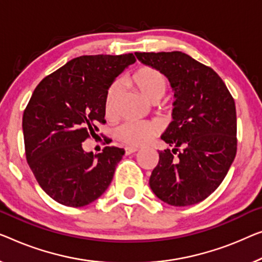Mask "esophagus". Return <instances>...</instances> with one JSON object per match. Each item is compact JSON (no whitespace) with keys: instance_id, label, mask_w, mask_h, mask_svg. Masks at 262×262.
I'll return each mask as SVG.
<instances>
[{"instance_id":"esophagus-1","label":"esophagus","mask_w":262,"mask_h":262,"mask_svg":"<svg viewBox=\"0 0 262 262\" xmlns=\"http://www.w3.org/2000/svg\"><path fill=\"white\" fill-rule=\"evenodd\" d=\"M139 148L136 147H126L124 148V153H126V155H129V154H133L135 153V151H138Z\"/></svg>"}]
</instances>
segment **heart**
<instances>
[{"label":"heart","instance_id":"b5f03b06","mask_svg":"<svg viewBox=\"0 0 262 262\" xmlns=\"http://www.w3.org/2000/svg\"><path fill=\"white\" fill-rule=\"evenodd\" d=\"M128 84L134 87L148 101H158L166 92V77L160 70L153 67H141L126 79ZM121 94L118 82L109 85L103 101V112L106 118L111 119L115 115L116 103ZM160 132L159 124L154 122H123L115 129V138L127 146H141L158 135Z\"/></svg>","mask_w":262,"mask_h":262}]
</instances>
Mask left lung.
Masks as SVG:
<instances>
[{
	"mask_svg": "<svg viewBox=\"0 0 262 262\" xmlns=\"http://www.w3.org/2000/svg\"><path fill=\"white\" fill-rule=\"evenodd\" d=\"M161 72L174 92L173 121L161 139L149 186L170 206L199 204L215 190L236 154V111L225 82L210 67L181 52L135 53Z\"/></svg>",
	"mask_w": 262,
	"mask_h": 262,
	"instance_id": "obj_1",
	"label": "left lung"
}]
</instances>
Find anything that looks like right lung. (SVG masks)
<instances>
[{"instance_id": "add662e5", "label": "right lung", "mask_w": 262, "mask_h": 262, "mask_svg": "<svg viewBox=\"0 0 262 262\" xmlns=\"http://www.w3.org/2000/svg\"><path fill=\"white\" fill-rule=\"evenodd\" d=\"M135 61L133 54L75 57L35 88L22 119L26 158L38 185L58 204L83 207L111 185L124 150L104 147L94 155L82 142L104 122L109 85Z\"/></svg>"}]
</instances>
